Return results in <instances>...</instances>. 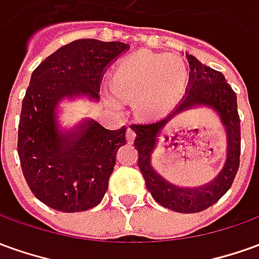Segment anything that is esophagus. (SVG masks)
<instances>
[{
	"mask_svg": "<svg viewBox=\"0 0 259 259\" xmlns=\"http://www.w3.org/2000/svg\"><path fill=\"white\" fill-rule=\"evenodd\" d=\"M126 139H127V142L132 144V143L135 142V139H136V132L135 129L132 127V126H129L127 127V133H126Z\"/></svg>",
	"mask_w": 259,
	"mask_h": 259,
	"instance_id": "obj_1",
	"label": "esophagus"
}]
</instances>
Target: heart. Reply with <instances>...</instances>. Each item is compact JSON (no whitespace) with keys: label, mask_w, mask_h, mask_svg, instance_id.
<instances>
[{"label":"heart","mask_w":259,"mask_h":259,"mask_svg":"<svg viewBox=\"0 0 259 259\" xmlns=\"http://www.w3.org/2000/svg\"><path fill=\"white\" fill-rule=\"evenodd\" d=\"M185 82L186 66L180 57L140 52L116 67L102 98L113 109H120L123 99H133L139 116L160 117L178 102Z\"/></svg>","instance_id":"1"}]
</instances>
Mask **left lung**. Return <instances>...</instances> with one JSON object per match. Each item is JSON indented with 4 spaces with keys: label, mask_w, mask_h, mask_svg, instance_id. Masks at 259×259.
Returning a JSON list of instances; mask_svg holds the SVG:
<instances>
[{
    "label": "left lung",
    "mask_w": 259,
    "mask_h": 259,
    "mask_svg": "<svg viewBox=\"0 0 259 259\" xmlns=\"http://www.w3.org/2000/svg\"><path fill=\"white\" fill-rule=\"evenodd\" d=\"M189 63V82L185 97L167 117L148 123L132 124L136 132L135 148L139 151V168L146 186L161 206L177 213H198L214 205L230 189L240 167V116L237 111V95L220 71L202 64L191 54H186ZM198 106L209 107L218 115L226 133V161L218 177L209 184L196 188H184L165 180L154 168L151 155L162 129L177 114Z\"/></svg>",
    "instance_id": "obj_1"
}]
</instances>
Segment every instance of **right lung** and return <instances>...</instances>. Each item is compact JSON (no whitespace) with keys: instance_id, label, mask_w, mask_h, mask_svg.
Masks as SVG:
<instances>
[{"instance_id":"right-lung-1","label":"right lung","mask_w":259,"mask_h":259,"mask_svg":"<svg viewBox=\"0 0 259 259\" xmlns=\"http://www.w3.org/2000/svg\"><path fill=\"white\" fill-rule=\"evenodd\" d=\"M129 45L79 39L41 61L22 101L18 155L32 193L54 210L75 213L95 207L108 189L126 127L108 130L91 117L74 127L61 120V102L99 101L106 67Z\"/></svg>"}]
</instances>
